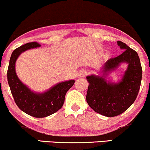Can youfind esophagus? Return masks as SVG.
<instances>
[{
  "mask_svg": "<svg viewBox=\"0 0 150 150\" xmlns=\"http://www.w3.org/2000/svg\"><path fill=\"white\" fill-rule=\"evenodd\" d=\"M87 74H88V71L86 70H83L80 72V77H85Z\"/></svg>",
  "mask_w": 150,
  "mask_h": 150,
  "instance_id": "obj_1",
  "label": "esophagus"
}]
</instances>
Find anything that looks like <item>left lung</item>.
<instances>
[{
  "mask_svg": "<svg viewBox=\"0 0 150 150\" xmlns=\"http://www.w3.org/2000/svg\"><path fill=\"white\" fill-rule=\"evenodd\" d=\"M117 44L124 51L105 63L103 75L87 77L89 82L86 96L87 104L94 111L107 117L121 114L133 104L142 80V66L137 53L125 43L118 41ZM122 62L129 64L122 80L117 83L107 82L105 79L106 74L115 69Z\"/></svg>",
  "mask_w": 150,
  "mask_h": 150,
  "instance_id": "obj_1",
  "label": "left lung"
}]
</instances>
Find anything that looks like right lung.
Segmentation results:
<instances>
[{
  "instance_id": "1",
  "label": "right lung",
  "mask_w": 150,
  "mask_h": 150,
  "mask_svg": "<svg viewBox=\"0 0 150 150\" xmlns=\"http://www.w3.org/2000/svg\"><path fill=\"white\" fill-rule=\"evenodd\" d=\"M40 46L37 42H30L15 49L7 73L8 85L15 104L22 111L35 118L49 116L61 108L65 94L75 83L74 80L60 82L44 93L32 92L22 83L15 73V62L22 52Z\"/></svg>"
}]
</instances>
